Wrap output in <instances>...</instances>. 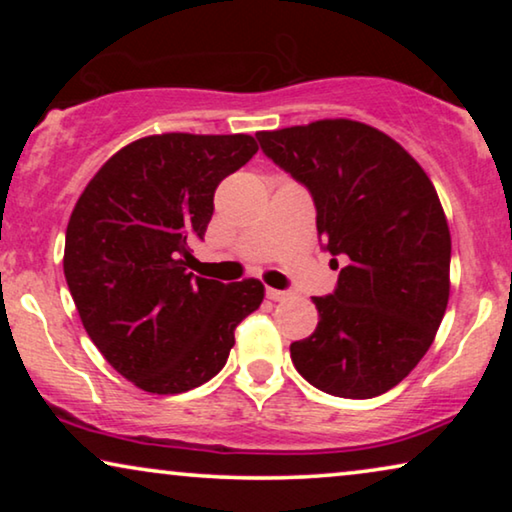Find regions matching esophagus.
Masks as SVG:
<instances>
[{
    "label": "esophagus",
    "instance_id": "obj_1",
    "mask_svg": "<svg viewBox=\"0 0 512 512\" xmlns=\"http://www.w3.org/2000/svg\"><path fill=\"white\" fill-rule=\"evenodd\" d=\"M265 296H268L270 300H286L289 298V291H279V289H265Z\"/></svg>",
    "mask_w": 512,
    "mask_h": 512
}]
</instances>
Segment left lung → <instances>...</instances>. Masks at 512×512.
Segmentation results:
<instances>
[{"instance_id":"obj_1","label":"left lung","mask_w":512,"mask_h":512,"mask_svg":"<svg viewBox=\"0 0 512 512\" xmlns=\"http://www.w3.org/2000/svg\"><path fill=\"white\" fill-rule=\"evenodd\" d=\"M272 163L310 191L338 286L312 298L319 324L291 345L312 387L373 398L429 352L450 298L452 240L431 179L384 132L347 118L256 132Z\"/></svg>"}]
</instances>
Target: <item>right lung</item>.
I'll use <instances>...</instances> for the list:
<instances>
[{
    "mask_svg": "<svg viewBox=\"0 0 512 512\" xmlns=\"http://www.w3.org/2000/svg\"><path fill=\"white\" fill-rule=\"evenodd\" d=\"M258 151L249 135L165 132L114 153L67 223L65 279L104 359L149 394H184L226 366L235 328L258 310V279L188 272L214 191Z\"/></svg>",
    "mask_w": 512,
    "mask_h": 512,
    "instance_id": "add662e5",
    "label": "right lung"
}]
</instances>
